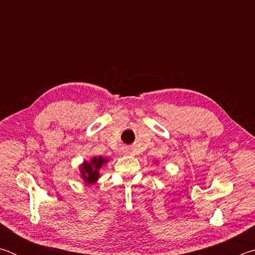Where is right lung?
<instances>
[{
  "mask_svg": "<svg viewBox=\"0 0 255 255\" xmlns=\"http://www.w3.org/2000/svg\"><path fill=\"white\" fill-rule=\"evenodd\" d=\"M108 161L109 159L102 156L93 157L90 162L84 161L80 167L81 176L84 180V182L89 184L96 183L98 179L100 178V170L106 163H108Z\"/></svg>",
  "mask_w": 255,
  "mask_h": 255,
  "instance_id": "right-lung-1",
  "label": "right lung"
}]
</instances>
